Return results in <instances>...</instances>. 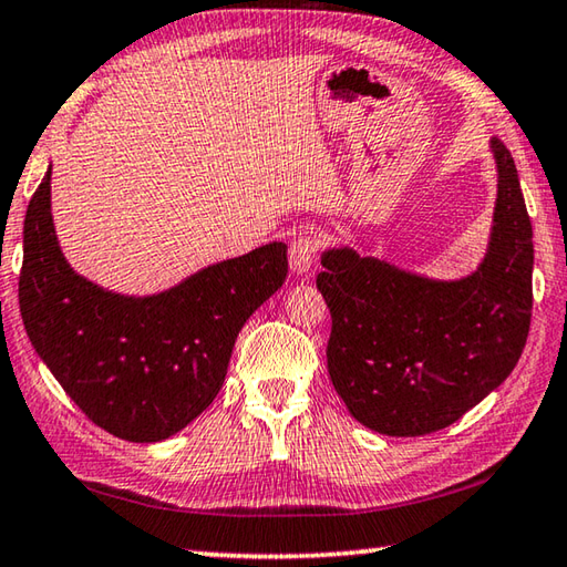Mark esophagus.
I'll return each mask as SVG.
<instances>
[{
	"instance_id": "esophagus-1",
	"label": "esophagus",
	"mask_w": 567,
	"mask_h": 567,
	"mask_svg": "<svg viewBox=\"0 0 567 567\" xmlns=\"http://www.w3.org/2000/svg\"><path fill=\"white\" fill-rule=\"evenodd\" d=\"M316 251H318L316 234L306 231L301 237H296L291 241V249H288V264H291V271L296 276H306L311 271V266L316 261Z\"/></svg>"
}]
</instances>
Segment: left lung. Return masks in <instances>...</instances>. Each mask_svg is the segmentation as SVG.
<instances>
[{
    "label": "left lung",
    "mask_w": 567,
    "mask_h": 567,
    "mask_svg": "<svg viewBox=\"0 0 567 567\" xmlns=\"http://www.w3.org/2000/svg\"><path fill=\"white\" fill-rule=\"evenodd\" d=\"M496 205L484 259L432 279L352 247L320 251L328 372L348 412L388 436L444 430L504 382L526 346L533 229L508 147L491 137Z\"/></svg>",
    "instance_id": "1"
}]
</instances>
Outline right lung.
Masks as SVG:
<instances>
[{
    "label": "right lung",
    "mask_w": 567,
    "mask_h": 567,
    "mask_svg": "<svg viewBox=\"0 0 567 567\" xmlns=\"http://www.w3.org/2000/svg\"><path fill=\"white\" fill-rule=\"evenodd\" d=\"M286 274V244L271 241L151 296L93 284L61 251L49 165L24 219L19 308L37 355L85 416L121 440L153 444L209 408L239 330Z\"/></svg>",
    "instance_id": "add662e5"
}]
</instances>
